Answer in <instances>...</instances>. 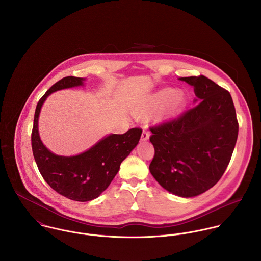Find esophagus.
Listing matches in <instances>:
<instances>
[{
  "instance_id": "esophagus-1",
  "label": "esophagus",
  "mask_w": 261,
  "mask_h": 261,
  "mask_svg": "<svg viewBox=\"0 0 261 261\" xmlns=\"http://www.w3.org/2000/svg\"><path fill=\"white\" fill-rule=\"evenodd\" d=\"M149 130H148V128H147V127H145V128L143 129V133H142V138H141V140H142L143 142H146V141H148V140H149Z\"/></svg>"
}]
</instances>
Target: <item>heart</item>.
I'll use <instances>...</instances> for the list:
<instances>
[{"label":"heart","instance_id":"b5f03b06","mask_svg":"<svg viewBox=\"0 0 261 261\" xmlns=\"http://www.w3.org/2000/svg\"><path fill=\"white\" fill-rule=\"evenodd\" d=\"M186 101L181 91L173 88H164L152 94L138 110L140 116L150 114L162 110L164 115H174L180 112Z\"/></svg>","mask_w":261,"mask_h":261}]
</instances>
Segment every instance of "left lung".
<instances>
[{"instance_id":"obj_1","label":"left lung","mask_w":261,"mask_h":261,"mask_svg":"<svg viewBox=\"0 0 261 261\" xmlns=\"http://www.w3.org/2000/svg\"><path fill=\"white\" fill-rule=\"evenodd\" d=\"M198 102L180 116L149 127L154 155L149 172L167 191L190 198L223 176L238 137V120L226 89L204 75L182 77Z\"/></svg>"}]
</instances>
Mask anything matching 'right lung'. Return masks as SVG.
<instances>
[{"mask_svg":"<svg viewBox=\"0 0 261 261\" xmlns=\"http://www.w3.org/2000/svg\"><path fill=\"white\" fill-rule=\"evenodd\" d=\"M83 78L67 76L53 84L38 101L31 134V145L38 170L46 183L60 195L78 202L97 198L119 170L121 162L136 148L143 129L134 127L122 135H111L91 149L74 156L52 153L38 134V117L47 96L59 89L82 85Z\"/></svg>","mask_w":261,"mask_h":261,"instance_id":"1","label":"right lung"}]
</instances>
